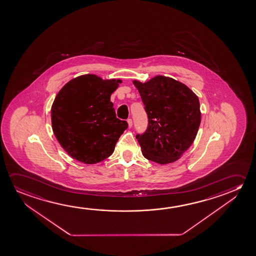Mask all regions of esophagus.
Returning <instances> with one entry per match:
<instances>
[{
  "label": "esophagus",
  "mask_w": 256,
  "mask_h": 256,
  "mask_svg": "<svg viewBox=\"0 0 256 256\" xmlns=\"http://www.w3.org/2000/svg\"><path fill=\"white\" fill-rule=\"evenodd\" d=\"M128 128H132V126H133V122H132V120L131 118H128Z\"/></svg>",
  "instance_id": "1"
}]
</instances>
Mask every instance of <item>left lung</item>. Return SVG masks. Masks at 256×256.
Here are the masks:
<instances>
[{"label": "left lung", "instance_id": "1", "mask_svg": "<svg viewBox=\"0 0 256 256\" xmlns=\"http://www.w3.org/2000/svg\"><path fill=\"white\" fill-rule=\"evenodd\" d=\"M148 115V128L136 134L142 155L158 164L176 162L192 144L201 122L197 94L184 83L158 75L133 80Z\"/></svg>", "mask_w": 256, "mask_h": 256}]
</instances>
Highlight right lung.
Masks as SVG:
<instances>
[{
	"label": "right lung",
	"mask_w": 256,
	"mask_h": 256,
	"mask_svg": "<svg viewBox=\"0 0 256 256\" xmlns=\"http://www.w3.org/2000/svg\"><path fill=\"white\" fill-rule=\"evenodd\" d=\"M122 80L84 74L60 90L52 106V130L60 146L76 160L96 164L114 152L128 128L116 118L110 94Z\"/></svg>",
	"instance_id": "1"
}]
</instances>
